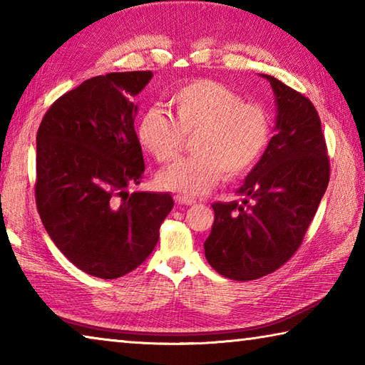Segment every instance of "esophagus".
I'll return each instance as SVG.
<instances>
[{"instance_id":"esophagus-1","label":"esophagus","mask_w":365,"mask_h":365,"mask_svg":"<svg viewBox=\"0 0 365 365\" xmlns=\"http://www.w3.org/2000/svg\"><path fill=\"white\" fill-rule=\"evenodd\" d=\"M175 200L180 202V205H185V206H193L196 205V200L193 196H188V195H177Z\"/></svg>"}]
</instances>
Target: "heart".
Listing matches in <instances>:
<instances>
[{"label": "heart", "mask_w": 365, "mask_h": 365, "mask_svg": "<svg viewBox=\"0 0 365 365\" xmlns=\"http://www.w3.org/2000/svg\"><path fill=\"white\" fill-rule=\"evenodd\" d=\"M174 117L151 108L140 117L137 138L159 160L170 163L182 151L185 135L191 137L188 158L160 170L163 188L188 196L211 191L222 177H238L251 170L270 141V119L265 109L242 101L228 86L200 78L170 95Z\"/></svg>", "instance_id": "1"}]
</instances>
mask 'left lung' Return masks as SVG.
Instances as JSON below:
<instances>
[{"mask_svg": "<svg viewBox=\"0 0 365 365\" xmlns=\"http://www.w3.org/2000/svg\"><path fill=\"white\" fill-rule=\"evenodd\" d=\"M275 96V135L238 193L214 202L205 255L230 280H256L282 267L304 238L330 178L320 117L304 95L265 76Z\"/></svg>", "mask_w": 365, "mask_h": 365, "instance_id": "obj_1", "label": "left lung"}]
</instances>
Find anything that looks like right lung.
I'll return each mask as SVG.
<instances>
[{
  "mask_svg": "<svg viewBox=\"0 0 365 365\" xmlns=\"http://www.w3.org/2000/svg\"><path fill=\"white\" fill-rule=\"evenodd\" d=\"M153 72L85 80L56 100L36 133L35 200L49 238L98 279L137 269L174 207L169 193L133 191L145 172L133 103Z\"/></svg>",
  "mask_w": 365,
  "mask_h": 365,
  "instance_id": "right-lung-1",
  "label": "right lung"
}]
</instances>
